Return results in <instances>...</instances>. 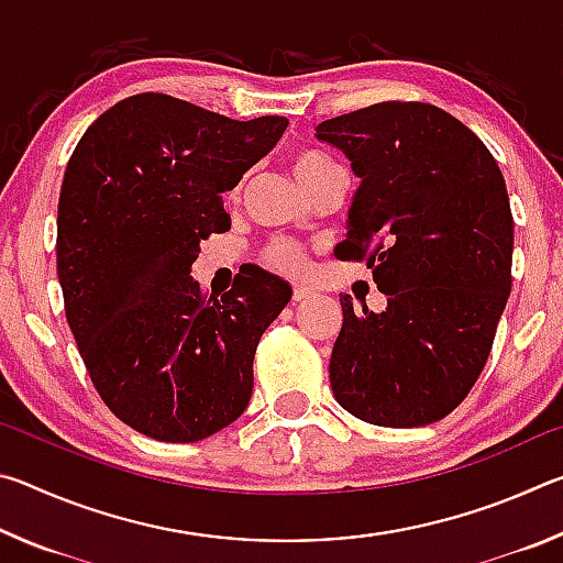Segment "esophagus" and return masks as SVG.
Returning a JSON list of instances; mask_svg holds the SVG:
<instances>
[{"label": "esophagus", "mask_w": 563, "mask_h": 563, "mask_svg": "<svg viewBox=\"0 0 563 563\" xmlns=\"http://www.w3.org/2000/svg\"><path fill=\"white\" fill-rule=\"evenodd\" d=\"M305 298H312V288H308V285H295V288H292V300L300 302Z\"/></svg>", "instance_id": "obj_1"}]
</instances>
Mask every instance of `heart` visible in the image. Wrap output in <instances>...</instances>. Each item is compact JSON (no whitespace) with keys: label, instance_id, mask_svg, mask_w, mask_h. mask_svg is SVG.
Returning <instances> with one entry per match:
<instances>
[{"label":"heart","instance_id":"obj_1","mask_svg":"<svg viewBox=\"0 0 563 563\" xmlns=\"http://www.w3.org/2000/svg\"><path fill=\"white\" fill-rule=\"evenodd\" d=\"M290 164H292L295 176H298V180L308 194L318 184H322L332 170L340 168L328 154H322V151H316V148L295 151L290 156ZM238 190H241V184L233 188V196ZM263 263L268 265V268L285 275H300L305 271V265H308V253H305V247L298 241H290V238H275V241L265 245Z\"/></svg>","mask_w":563,"mask_h":563}]
</instances>
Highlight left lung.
Instances as JSON below:
<instances>
[{"mask_svg": "<svg viewBox=\"0 0 563 563\" xmlns=\"http://www.w3.org/2000/svg\"><path fill=\"white\" fill-rule=\"evenodd\" d=\"M316 136L360 178L335 258L367 261L387 295L383 312L340 295L332 395L362 422L432 424L470 395L509 300L507 184L476 133L432 103H373Z\"/></svg>", "mask_w": 563, "mask_h": 563, "instance_id": "8db88e82", "label": "left lung"}]
</instances>
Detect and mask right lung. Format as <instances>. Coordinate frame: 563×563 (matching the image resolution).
<instances>
[{
    "label": "right lung",
    "instance_id": "right-lung-1",
    "mask_svg": "<svg viewBox=\"0 0 563 563\" xmlns=\"http://www.w3.org/2000/svg\"><path fill=\"white\" fill-rule=\"evenodd\" d=\"M285 126L148 91L103 111L66 164L56 216L66 322L103 405L151 440H206L251 399L255 347L290 285L247 265L206 298L188 273L201 241L231 231L223 194Z\"/></svg>",
    "mask_w": 563,
    "mask_h": 563
}]
</instances>
